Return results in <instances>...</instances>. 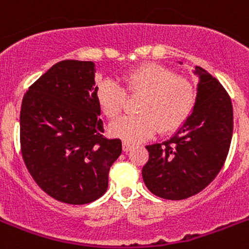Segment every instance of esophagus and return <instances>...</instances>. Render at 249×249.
<instances>
[{"instance_id":"esophagus-1","label":"esophagus","mask_w":249,"mask_h":249,"mask_svg":"<svg viewBox=\"0 0 249 249\" xmlns=\"http://www.w3.org/2000/svg\"><path fill=\"white\" fill-rule=\"evenodd\" d=\"M132 149V145L130 142H123V152H130Z\"/></svg>"}]
</instances>
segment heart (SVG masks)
I'll return each mask as SVG.
<instances>
[{
	"label": "heart",
	"instance_id": "heart-1",
	"mask_svg": "<svg viewBox=\"0 0 249 249\" xmlns=\"http://www.w3.org/2000/svg\"><path fill=\"white\" fill-rule=\"evenodd\" d=\"M126 91L141 96L136 115H126L110 124L109 131L124 142L146 140L157 130L170 134L188 119L196 101L194 83L184 75L158 64H144L123 77ZM96 100L108 118H117L126 92L113 79H103L96 87Z\"/></svg>",
	"mask_w": 249,
	"mask_h": 249
}]
</instances>
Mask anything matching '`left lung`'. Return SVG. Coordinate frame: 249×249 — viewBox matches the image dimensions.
<instances>
[{
  "label": "left lung",
  "mask_w": 249,
  "mask_h": 249,
  "mask_svg": "<svg viewBox=\"0 0 249 249\" xmlns=\"http://www.w3.org/2000/svg\"><path fill=\"white\" fill-rule=\"evenodd\" d=\"M196 101L176 134L148 145L142 180L154 196L180 200L196 196L214 180L228 157L232 137V105L217 79L200 67Z\"/></svg>",
  "instance_id": "1"
}]
</instances>
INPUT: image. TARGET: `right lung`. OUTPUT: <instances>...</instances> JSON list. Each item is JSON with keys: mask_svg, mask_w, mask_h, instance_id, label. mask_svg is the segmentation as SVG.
<instances>
[{"mask_svg": "<svg viewBox=\"0 0 249 249\" xmlns=\"http://www.w3.org/2000/svg\"><path fill=\"white\" fill-rule=\"evenodd\" d=\"M92 61L53 65L24 95L21 154L43 192L69 204L99 199L122 153V141L103 136Z\"/></svg>", "mask_w": 249, "mask_h": 249, "instance_id": "right-lung-1", "label": "right lung"}]
</instances>
